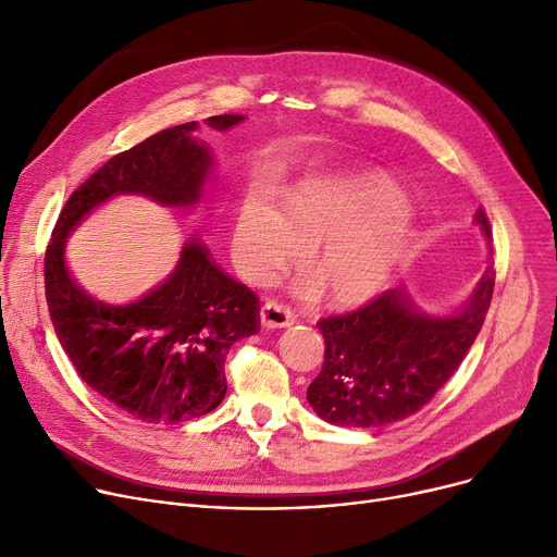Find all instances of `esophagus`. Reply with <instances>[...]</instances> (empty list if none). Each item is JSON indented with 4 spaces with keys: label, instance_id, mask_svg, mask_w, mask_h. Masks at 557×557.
<instances>
[{
    "label": "esophagus",
    "instance_id": "1",
    "mask_svg": "<svg viewBox=\"0 0 557 557\" xmlns=\"http://www.w3.org/2000/svg\"><path fill=\"white\" fill-rule=\"evenodd\" d=\"M259 320H261V325L267 327V330H282V327L294 325L296 323V315H294V311H290L288 307H284V305L275 302V300H269V302H263V307L259 311Z\"/></svg>",
    "mask_w": 557,
    "mask_h": 557
}]
</instances>
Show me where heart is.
<instances>
[{
  "label": "heart",
  "instance_id": "1",
  "mask_svg": "<svg viewBox=\"0 0 557 557\" xmlns=\"http://www.w3.org/2000/svg\"><path fill=\"white\" fill-rule=\"evenodd\" d=\"M408 214L384 185L355 183L309 173L286 191L284 205L252 189L232 225V257L252 282H269L302 257L315 273L298 280V294L311 298L325 286L338 307L374 298L404 252Z\"/></svg>",
  "mask_w": 557,
  "mask_h": 557
}]
</instances>
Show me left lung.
I'll use <instances>...</instances> for the list:
<instances>
[{
	"instance_id": "1",
	"label": "left lung",
	"mask_w": 557,
	"mask_h": 557,
	"mask_svg": "<svg viewBox=\"0 0 557 557\" xmlns=\"http://www.w3.org/2000/svg\"><path fill=\"white\" fill-rule=\"evenodd\" d=\"M474 223L490 244L483 210ZM492 288L490 267L467 300L447 313L420 309L406 288L395 286L355 313L320 320L325 363L307 388L315 416L336 426L376 429L418 413L474 345Z\"/></svg>"
}]
</instances>
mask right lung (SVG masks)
Masks as SVG:
<instances>
[{"instance_id": "add662e5", "label": "right lung", "mask_w": 557, "mask_h": 557, "mask_svg": "<svg viewBox=\"0 0 557 557\" xmlns=\"http://www.w3.org/2000/svg\"><path fill=\"white\" fill-rule=\"evenodd\" d=\"M244 120L216 114L205 124L225 133ZM194 131L198 122L173 126L110 158L70 196L45 255L58 341L87 386L141 422L178 424L214 411L227 391L230 347L257 334L259 300L189 239L160 284L137 300L110 305L76 284L65 246L76 225L116 196H144L169 210L196 208L214 156Z\"/></svg>"}]
</instances>
